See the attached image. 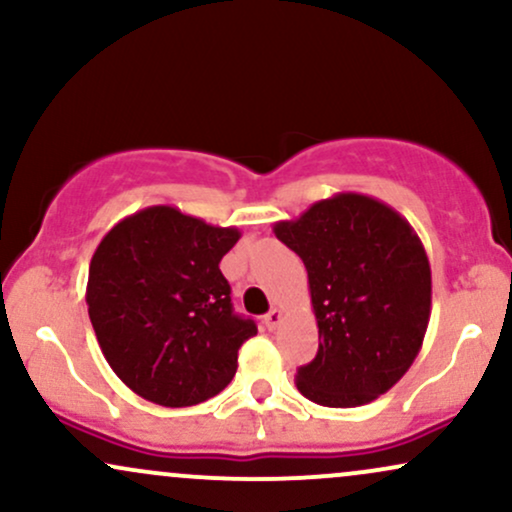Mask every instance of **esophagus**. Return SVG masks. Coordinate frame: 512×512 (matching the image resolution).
<instances>
[{
	"mask_svg": "<svg viewBox=\"0 0 512 512\" xmlns=\"http://www.w3.org/2000/svg\"><path fill=\"white\" fill-rule=\"evenodd\" d=\"M279 322H281V310H276V308H272V310H269V313H267V315H264V325H267V327H269V330H274V327H276V325H279Z\"/></svg>",
	"mask_w": 512,
	"mask_h": 512,
	"instance_id": "obj_1",
	"label": "esophagus"
}]
</instances>
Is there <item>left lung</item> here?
I'll return each mask as SVG.
<instances>
[{
  "label": "left lung",
  "instance_id": "8db88e82",
  "mask_svg": "<svg viewBox=\"0 0 512 512\" xmlns=\"http://www.w3.org/2000/svg\"><path fill=\"white\" fill-rule=\"evenodd\" d=\"M274 236L308 269L320 346L296 387L322 407H361L407 373L431 317V264L404 216L380 199L339 192Z\"/></svg>",
  "mask_w": 512,
  "mask_h": 512
}]
</instances>
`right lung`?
<instances>
[{
  "label": "right lung",
  "instance_id": "add662e5",
  "mask_svg": "<svg viewBox=\"0 0 512 512\" xmlns=\"http://www.w3.org/2000/svg\"><path fill=\"white\" fill-rule=\"evenodd\" d=\"M238 238L158 204L115 223L93 252L88 317L105 361L139 397L192 407L233 380L238 349L257 334L233 313L219 269Z\"/></svg>",
  "mask_w": 512,
  "mask_h": 512
}]
</instances>
